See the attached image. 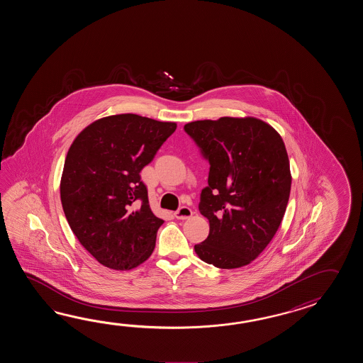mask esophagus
<instances>
[{"instance_id":"1","label":"esophagus","mask_w":363,"mask_h":363,"mask_svg":"<svg viewBox=\"0 0 363 363\" xmlns=\"http://www.w3.org/2000/svg\"><path fill=\"white\" fill-rule=\"evenodd\" d=\"M192 210L189 208H186V206H182V208H179L177 211H175V216L178 218V219H188V218H191L192 216Z\"/></svg>"}]
</instances>
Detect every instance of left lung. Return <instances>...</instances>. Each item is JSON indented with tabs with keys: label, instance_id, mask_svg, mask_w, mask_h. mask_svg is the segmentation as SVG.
I'll use <instances>...</instances> for the list:
<instances>
[{
	"label": "left lung",
	"instance_id": "obj_1",
	"mask_svg": "<svg viewBox=\"0 0 363 363\" xmlns=\"http://www.w3.org/2000/svg\"><path fill=\"white\" fill-rule=\"evenodd\" d=\"M184 130L210 163L199 205L210 232L194 252L219 269L249 264L270 244L286 213L292 177L284 141L252 116L196 121Z\"/></svg>",
	"mask_w": 363,
	"mask_h": 363
}]
</instances>
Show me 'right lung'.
Returning <instances> with one entry per match:
<instances>
[{"mask_svg":"<svg viewBox=\"0 0 363 363\" xmlns=\"http://www.w3.org/2000/svg\"><path fill=\"white\" fill-rule=\"evenodd\" d=\"M175 130L174 122L118 114L85 127L69 147L62 208L79 242L108 269L131 270L155 250L163 219L149 206L140 172Z\"/></svg>","mask_w":363,"mask_h":363,"instance_id":"add662e5","label":"right lung"}]
</instances>
